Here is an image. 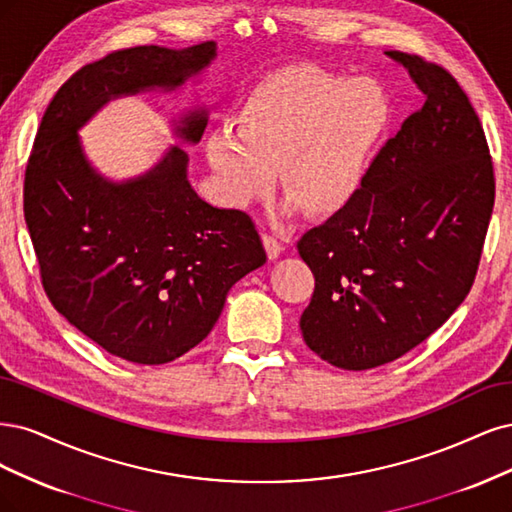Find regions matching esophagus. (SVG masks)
Returning a JSON list of instances; mask_svg holds the SVG:
<instances>
[{"label":"esophagus","mask_w":512,"mask_h":512,"mask_svg":"<svg viewBox=\"0 0 512 512\" xmlns=\"http://www.w3.org/2000/svg\"><path fill=\"white\" fill-rule=\"evenodd\" d=\"M263 246H266V253H268V257H270V259L280 257V253L285 251L283 242H280L274 234H263Z\"/></svg>","instance_id":"1"}]
</instances>
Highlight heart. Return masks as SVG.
<instances>
[{"label":"heart","mask_w":512,"mask_h":512,"mask_svg":"<svg viewBox=\"0 0 512 512\" xmlns=\"http://www.w3.org/2000/svg\"><path fill=\"white\" fill-rule=\"evenodd\" d=\"M391 104L376 80L293 65L242 102L236 129L219 127L206 140V159L223 197L244 206L274 183L312 217L349 204L387 131Z\"/></svg>","instance_id":"1"}]
</instances>
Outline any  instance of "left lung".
Masks as SVG:
<instances>
[{
    "instance_id": "obj_1",
    "label": "left lung",
    "mask_w": 512,
    "mask_h": 512,
    "mask_svg": "<svg viewBox=\"0 0 512 512\" xmlns=\"http://www.w3.org/2000/svg\"><path fill=\"white\" fill-rule=\"evenodd\" d=\"M425 95L353 200L298 240L315 274L300 317L327 364L370 370L402 357L466 300L496 200L485 131L438 63L387 51Z\"/></svg>"
}]
</instances>
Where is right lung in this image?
Masks as SVG:
<instances>
[{"label":"right lung","instance_id":"add662e5","mask_svg":"<svg viewBox=\"0 0 512 512\" xmlns=\"http://www.w3.org/2000/svg\"><path fill=\"white\" fill-rule=\"evenodd\" d=\"M212 57L214 42L134 46L82 65L48 104L25 168L23 210L48 300L134 364H168L200 344L227 291L266 263V251L244 210L200 200L178 146L119 185L93 172L76 129L112 97L174 89ZM204 127V110L191 112L178 134L197 142Z\"/></svg>","mask_w":512,"mask_h":512}]
</instances>
